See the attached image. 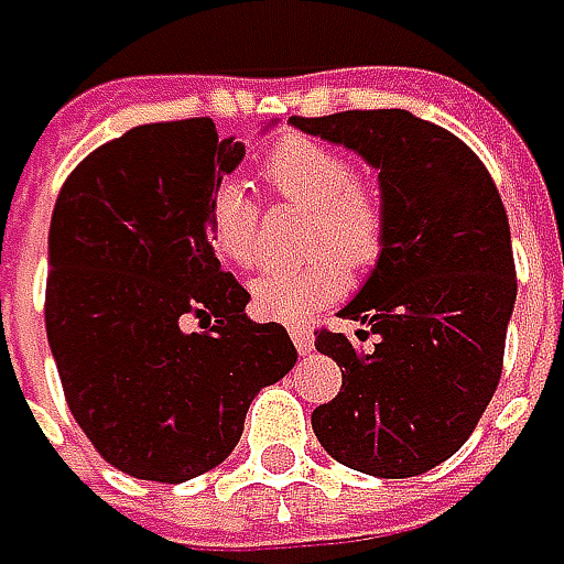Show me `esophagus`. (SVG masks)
I'll use <instances>...</instances> for the list:
<instances>
[{
  "label": "esophagus",
  "mask_w": 564,
  "mask_h": 564,
  "mask_svg": "<svg viewBox=\"0 0 564 564\" xmlns=\"http://www.w3.org/2000/svg\"><path fill=\"white\" fill-rule=\"evenodd\" d=\"M289 336H292V343H295L297 355H311L314 352V336H311V329L307 326H292L289 329Z\"/></svg>",
  "instance_id": "1"
}]
</instances>
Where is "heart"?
<instances>
[{"instance_id":"b5f03b06","label":"heart","mask_w":564,"mask_h":564,"mask_svg":"<svg viewBox=\"0 0 564 564\" xmlns=\"http://www.w3.org/2000/svg\"><path fill=\"white\" fill-rule=\"evenodd\" d=\"M260 177L275 196L311 212L301 247L314 257L272 267L250 282V304L260 317L295 324L346 292V269L365 272L378 263L387 212L378 186L352 174L349 158L307 135L282 139L263 158ZM206 231L218 260L238 269L260 260V206L238 181L212 189Z\"/></svg>"}]
</instances>
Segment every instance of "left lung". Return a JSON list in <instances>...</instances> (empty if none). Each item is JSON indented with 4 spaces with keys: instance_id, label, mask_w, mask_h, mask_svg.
Segmentation results:
<instances>
[{
    "instance_id": "8db88e82",
    "label": "left lung",
    "mask_w": 564,
    "mask_h": 564,
    "mask_svg": "<svg viewBox=\"0 0 564 564\" xmlns=\"http://www.w3.org/2000/svg\"><path fill=\"white\" fill-rule=\"evenodd\" d=\"M378 167L387 240L361 292L339 311L365 329H321L343 368L311 412L324 451L349 469L406 479L454 457L492 400L518 297L511 228L486 164L454 132L409 110L292 117Z\"/></svg>"
}]
</instances>
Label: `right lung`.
Returning <instances> with one entry per match:
<instances>
[{
	"mask_svg": "<svg viewBox=\"0 0 564 564\" xmlns=\"http://www.w3.org/2000/svg\"><path fill=\"white\" fill-rule=\"evenodd\" d=\"M240 158L209 117L145 123L95 149L56 196L50 352L78 429L135 479L215 469L253 397L297 361L285 326L243 314L250 295L209 243L212 189Z\"/></svg>",
	"mask_w": 564,
	"mask_h": 564,
	"instance_id": "right-lung-1",
	"label": "right lung"
}]
</instances>
